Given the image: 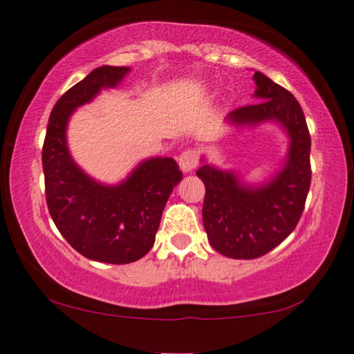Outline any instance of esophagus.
<instances>
[{
  "mask_svg": "<svg viewBox=\"0 0 354 354\" xmlns=\"http://www.w3.org/2000/svg\"><path fill=\"white\" fill-rule=\"evenodd\" d=\"M198 164V153L195 149H187V151H183L180 156H178V166L183 172H192L193 169L196 167Z\"/></svg>",
  "mask_w": 354,
  "mask_h": 354,
  "instance_id": "1",
  "label": "esophagus"
}]
</instances>
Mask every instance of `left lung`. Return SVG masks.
Returning a JSON list of instances; mask_svg holds the SVG:
<instances>
[{
	"mask_svg": "<svg viewBox=\"0 0 354 354\" xmlns=\"http://www.w3.org/2000/svg\"><path fill=\"white\" fill-rule=\"evenodd\" d=\"M253 98L259 103L239 108L225 118L234 129L272 122L288 138L287 153L272 176L248 182L232 169H221L201 156L196 176L206 187L203 224L217 253L232 259L259 258L282 243L297 227L311 185V137L295 96L254 71Z\"/></svg>",
	"mask_w": 354,
	"mask_h": 354,
	"instance_id": "obj_1",
	"label": "left lung"
}]
</instances>
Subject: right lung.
<instances>
[{"instance_id": "1", "label": "right lung", "mask_w": 354, "mask_h": 354, "mask_svg": "<svg viewBox=\"0 0 354 354\" xmlns=\"http://www.w3.org/2000/svg\"><path fill=\"white\" fill-rule=\"evenodd\" d=\"M130 67L101 66L57 100L43 145L46 205L57 230L85 258L129 264L151 250L164 206L182 180L176 159L140 161L124 180L103 183L74 161L67 125L80 106L122 84Z\"/></svg>"}]
</instances>
